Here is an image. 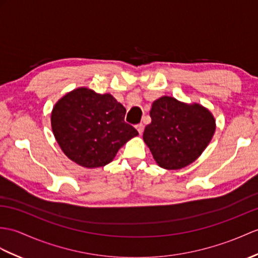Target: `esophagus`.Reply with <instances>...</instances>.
Segmentation results:
<instances>
[{"label": "esophagus", "mask_w": 258, "mask_h": 258, "mask_svg": "<svg viewBox=\"0 0 258 258\" xmlns=\"http://www.w3.org/2000/svg\"><path fill=\"white\" fill-rule=\"evenodd\" d=\"M135 127H136V130H137V131H139V133H140V134H142V133H143V131H144V125H143V123L137 124Z\"/></svg>", "instance_id": "esophagus-1"}]
</instances>
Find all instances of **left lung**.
I'll list each match as a JSON object with an SVG mask.
<instances>
[{
  "label": "left lung",
  "mask_w": 258,
  "mask_h": 258,
  "mask_svg": "<svg viewBox=\"0 0 258 258\" xmlns=\"http://www.w3.org/2000/svg\"><path fill=\"white\" fill-rule=\"evenodd\" d=\"M152 123L144 142L155 160L165 169H180L200 156L215 131L212 114L199 104H184L171 97L154 101Z\"/></svg>",
  "instance_id": "obj_1"
}]
</instances>
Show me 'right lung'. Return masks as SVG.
I'll use <instances>...</instances> for the list:
<instances>
[{
  "mask_svg": "<svg viewBox=\"0 0 258 258\" xmlns=\"http://www.w3.org/2000/svg\"><path fill=\"white\" fill-rule=\"evenodd\" d=\"M125 107L111 94L79 88L57 102L51 127L68 158L86 168H95L111 163L118 149L139 135L125 122Z\"/></svg>",
  "mask_w": 258,
  "mask_h": 258,
  "instance_id": "add662e5",
  "label": "right lung"
}]
</instances>
